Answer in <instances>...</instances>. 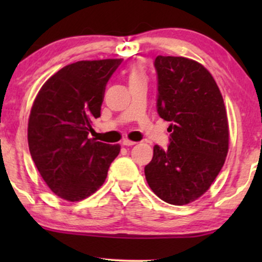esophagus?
<instances>
[{"instance_id": "34e87169", "label": "esophagus", "mask_w": 262, "mask_h": 262, "mask_svg": "<svg viewBox=\"0 0 262 262\" xmlns=\"http://www.w3.org/2000/svg\"><path fill=\"white\" fill-rule=\"evenodd\" d=\"M135 141H132V140H129V139H123L122 140V145H124V146H132V145H135Z\"/></svg>"}]
</instances>
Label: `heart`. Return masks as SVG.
I'll return each mask as SVG.
<instances>
[{
  "instance_id": "heart-1",
  "label": "heart",
  "mask_w": 262,
  "mask_h": 262,
  "mask_svg": "<svg viewBox=\"0 0 262 262\" xmlns=\"http://www.w3.org/2000/svg\"><path fill=\"white\" fill-rule=\"evenodd\" d=\"M128 79H129V82H134V81H139V80H146V74L143 66L141 65L132 66V69L129 70V74H128Z\"/></svg>"
}]
</instances>
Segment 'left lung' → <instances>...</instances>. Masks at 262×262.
Instances as JSON below:
<instances>
[{
  "instance_id": "left-lung-1",
  "label": "left lung",
  "mask_w": 262,
  "mask_h": 262,
  "mask_svg": "<svg viewBox=\"0 0 262 262\" xmlns=\"http://www.w3.org/2000/svg\"><path fill=\"white\" fill-rule=\"evenodd\" d=\"M159 116L170 122L166 150L154 146L144 169L152 192L183 206L210 187L223 167L229 145L227 111L209 71L182 56H156Z\"/></svg>"
}]
</instances>
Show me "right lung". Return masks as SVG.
<instances>
[{"label":"right lung","instance_id":"1","mask_svg":"<svg viewBox=\"0 0 262 262\" xmlns=\"http://www.w3.org/2000/svg\"><path fill=\"white\" fill-rule=\"evenodd\" d=\"M123 59L70 64L44 83L28 122L32 159L55 194L76 202L103 185L108 169L121 151L95 139L92 123L101 116L108 80Z\"/></svg>","mask_w":262,"mask_h":262}]
</instances>
